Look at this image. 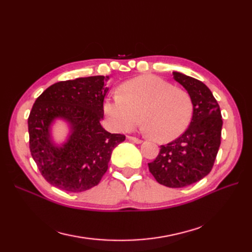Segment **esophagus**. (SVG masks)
I'll use <instances>...</instances> for the list:
<instances>
[{"label": "esophagus", "mask_w": 252, "mask_h": 252, "mask_svg": "<svg viewBox=\"0 0 252 252\" xmlns=\"http://www.w3.org/2000/svg\"><path fill=\"white\" fill-rule=\"evenodd\" d=\"M127 139H128L129 141L133 142V143H136V144H141V143L143 142L142 140H140V139H138V138H134V136H127Z\"/></svg>", "instance_id": "34e87169"}]
</instances>
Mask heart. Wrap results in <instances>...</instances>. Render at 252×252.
Masks as SVG:
<instances>
[{"instance_id": "heart-1", "label": "heart", "mask_w": 252, "mask_h": 252, "mask_svg": "<svg viewBox=\"0 0 252 252\" xmlns=\"http://www.w3.org/2000/svg\"><path fill=\"white\" fill-rule=\"evenodd\" d=\"M192 101L184 89L156 75H141L125 82L120 94L104 102V111L117 131L133 129L142 120L144 130L167 143L184 133L192 118Z\"/></svg>"}]
</instances>
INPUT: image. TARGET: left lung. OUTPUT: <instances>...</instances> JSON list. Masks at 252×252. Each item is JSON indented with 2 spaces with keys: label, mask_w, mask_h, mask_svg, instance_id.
<instances>
[{
  "label": "left lung",
  "mask_w": 252,
  "mask_h": 252,
  "mask_svg": "<svg viewBox=\"0 0 252 252\" xmlns=\"http://www.w3.org/2000/svg\"><path fill=\"white\" fill-rule=\"evenodd\" d=\"M172 74L191 97L192 119L180 138L162 145L148 167L159 184L181 188L199 182L211 171L220 145L223 121L217 100L203 82L177 71Z\"/></svg>",
  "instance_id": "8db88e82"
}]
</instances>
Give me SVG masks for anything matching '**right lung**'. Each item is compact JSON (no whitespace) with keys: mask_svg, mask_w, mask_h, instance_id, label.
<instances>
[{"mask_svg":"<svg viewBox=\"0 0 252 252\" xmlns=\"http://www.w3.org/2000/svg\"><path fill=\"white\" fill-rule=\"evenodd\" d=\"M109 77L78 78L53 84L36 98L28 118L29 148L44 179L68 192L96 186L108 169L112 150L125 135L110 133L101 125ZM57 119L70 128L57 144L52 125Z\"/></svg>","mask_w":252,"mask_h":252,"instance_id":"add662e5","label":"right lung"}]
</instances>
